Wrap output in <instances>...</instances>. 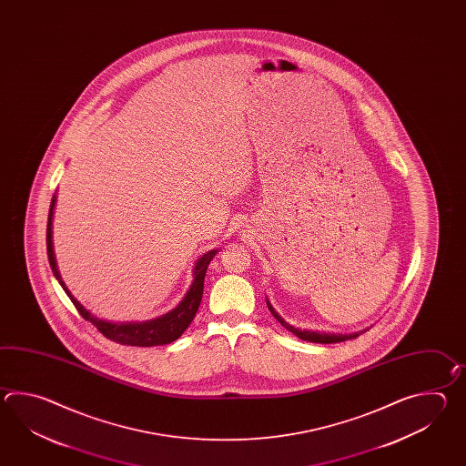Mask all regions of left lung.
I'll return each mask as SVG.
<instances>
[{"instance_id":"left-lung-1","label":"left lung","mask_w":466,"mask_h":466,"mask_svg":"<svg viewBox=\"0 0 466 466\" xmlns=\"http://www.w3.org/2000/svg\"><path fill=\"white\" fill-rule=\"evenodd\" d=\"M268 309L271 311V315L277 318L281 327L287 328L288 331H291L293 335H297L298 338L305 339V341H311V343H338V341H345V339H353V338L360 337L361 333H351V335H335V333H319V331H307V329H298V328L288 325L287 321L283 318L278 315L277 311L273 309V307L269 305V301L267 299Z\"/></svg>"}]
</instances>
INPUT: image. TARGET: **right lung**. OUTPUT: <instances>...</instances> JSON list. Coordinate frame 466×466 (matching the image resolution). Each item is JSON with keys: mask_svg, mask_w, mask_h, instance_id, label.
Instances as JSON below:
<instances>
[{"mask_svg": "<svg viewBox=\"0 0 466 466\" xmlns=\"http://www.w3.org/2000/svg\"><path fill=\"white\" fill-rule=\"evenodd\" d=\"M55 201L56 195H53L51 198L50 213H48V227H46V249H48V261H50L51 271L60 281L61 287L66 291V295L70 297L73 305L78 309L79 315L88 319L89 323H93L98 328L99 333H103L105 337L116 341L119 345H129V347H157V345H167L175 339H178L185 329L189 327V323L193 321V318L198 311L201 297H203V285H205V275L208 269L209 261L217 255V249H211L207 255L199 258L193 269V285L189 287L188 293L183 298V301L173 311H169L163 317L157 319H149L143 323H109L105 319H98L93 317L89 311L79 305L68 288L65 287L63 279H61L56 261H55V253H53V241H51V219H53V208H55Z\"/></svg>", "mask_w": 466, "mask_h": 466, "instance_id": "obj_1", "label": "right lung"}]
</instances>
